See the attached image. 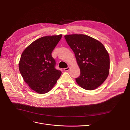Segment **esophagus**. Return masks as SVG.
Wrapping results in <instances>:
<instances>
[{
  "label": "esophagus",
  "mask_w": 130,
  "mask_h": 130,
  "mask_svg": "<svg viewBox=\"0 0 130 130\" xmlns=\"http://www.w3.org/2000/svg\"><path fill=\"white\" fill-rule=\"evenodd\" d=\"M69 69H70V66H68L67 68H64V71H68V70H69Z\"/></svg>",
  "instance_id": "1"
}]
</instances>
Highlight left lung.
Masks as SVG:
<instances>
[{"mask_svg":"<svg viewBox=\"0 0 130 130\" xmlns=\"http://www.w3.org/2000/svg\"><path fill=\"white\" fill-rule=\"evenodd\" d=\"M67 43L75 54L80 69L77 83L86 90H94L107 78L109 69V57L103 45L84 34L65 35Z\"/></svg>","mask_w":130,"mask_h":130,"instance_id":"left-lung-1","label":"left lung"}]
</instances>
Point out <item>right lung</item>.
I'll return each mask as SVG.
<instances>
[{"label": "right lung", "mask_w": 130, "mask_h": 130, "mask_svg": "<svg viewBox=\"0 0 130 130\" xmlns=\"http://www.w3.org/2000/svg\"><path fill=\"white\" fill-rule=\"evenodd\" d=\"M62 35L42 37L32 43L23 52L19 69L24 81L34 91L43 94L49 91L61 75L55 68L52 52Z\"/></svg>", "instance_id": "add662e5"}]
</instances>
